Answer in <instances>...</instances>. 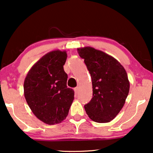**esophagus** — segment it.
<instances>
[{
  "label": "esophagus",
  "mask_w": 153,
  "mask_h": 153,
  "mask_svg": "<svg viewBox=\"0 0 153 153\" xmlns=\"http://www.w3.org/2000/svg\"><path fill=\"white\" fill-rule=\"evenodd\" d=\"M79 87H76V88H74V92H75V93H78V92H79Z\"/></svg>",
  "instance_id": "obj_1"
}]
</instances>
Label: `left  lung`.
Masks as SVG:
<instances>
[{"instance_id":"obj_1","label":"left lung","mask_w":153,"mask_h":153,"mask_svg":"<svg viewBox=\"0 0 153 153\" xmlns=\"http://www.w3.org/2000/svg\"><path fill=\"white\" fill-rule=\"evenodd\" d=\"M77 51L92 79L93 98L84 106L85 112L95 122H111L123 108L128 95L126 70L116 58L100 50L84 47Z\"/></svg>"}]
</instances>
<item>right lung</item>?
I'll list each match as a JSON object with an SVG mask.
<instances>
[{"label": "right lung", "instance_id": "right-lung-1", "mask_svg": "<svg viewBox=\"0 0 153 153\" xmlns=\"http://www.w3.org/2000/svg\"><path fill=\"white\" fill-rule=\"evenodd\" d=\"M65 50L44 55L28 71L24 83V97L33 114L48 125L60 123L68 116L74 92L67 87Z\"/></svg>", "mask_w": 153, "mask_h": 153}]
</instances>
